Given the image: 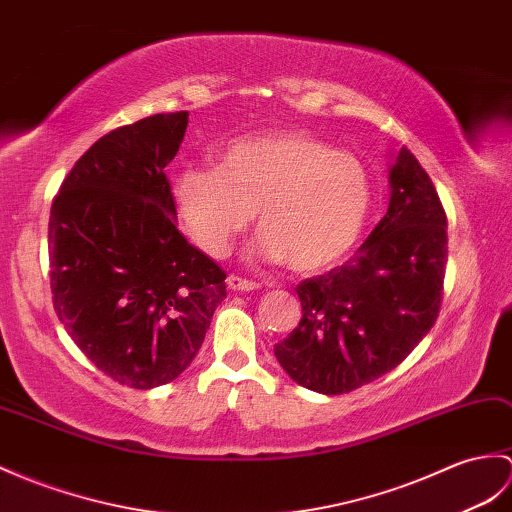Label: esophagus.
Segmentation results:
<instances>
[{
    "mask_svg": "<svg viewBox=\"0 0 512 512\" xmlns=\"http://www.w3.org/2000/svg\"><path fill=\"white\" fill-rule=\"evenodd\" d=\"M227 285L233 292H253L259 288V283H255L251 279H244V277H237V275H229Z\"/></svg>",
    "mask_w": 512,
    "mask_h": 512,
    "instance_id": "obj_1",
    "label": "esophagus"
}]
</instances>
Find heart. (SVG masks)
<instances>
[{"label": "heart", "mask_w": 512, "mask_h": 512, "mask_svg": "<svg viewBox=\"0 0 512 512\" xmlns=\"http://www.w3.org/2000/svg\"><path fill=\"white\" fill-rule=\"evenodd\" d=\"M187 233L220 257L257 220L264 229L253 257L296 272H320L358 244L371 211L373 185L364 163L303 130L235 139L216 168H189L174 178Z\"/></svg>", "instance_id": "obj_1"}]
</instances>
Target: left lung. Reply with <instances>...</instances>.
<instances>
[{"instance_id": "left-lung-1", "label": "left lung", "mask_w": 512, "mask_h": 512, "mask_svg": "<svg viewBox=\"0 0 512 512\" xmlns=\"http://www.w3.org/2000/svg\"><path fill=\"white\" fill-rule=\"evenodd\" d=\"M386 216L347 264L296 288L303 318L275 344L283 371L323 395L375 382L436 323L447 266V216L432 178L401 148Z\"/></svg>"}]
</instances>
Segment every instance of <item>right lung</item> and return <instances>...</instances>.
Wrapping results in <instances>:
<instances>
[{"mask_svg": "<svg viewBox=\"0 0 512 512\" xmlns=\"http://www.w3.org/2000/svg\"><path fill=\"white\" fill-rule=\"evenodd\" d=\"M187 111L111 130L82 154L50 211L54 310L78 349L128 388L172 382L192 364L224 270L176 229L165 165Z\"/></svg>", "mask_w": 512, "mask_h": 512, "instance_id": "obj_1", "label": "right lung"}]
</instances>
